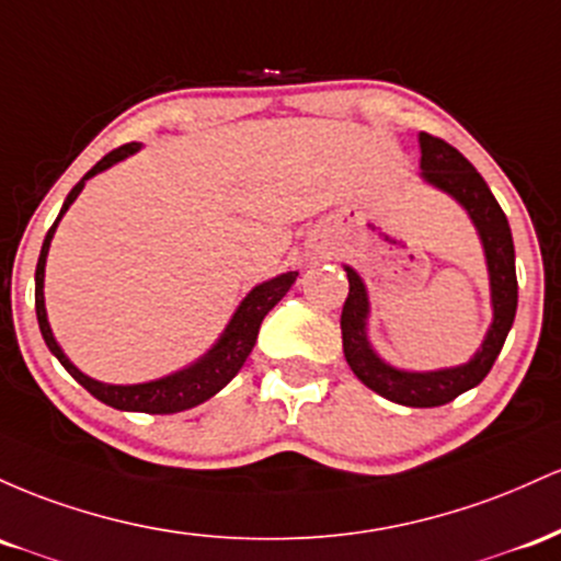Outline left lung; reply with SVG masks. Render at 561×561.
Listing matches in <instances>:
<instances>
[{"label": "left lung", "mask_w": 561, "mask_h": 561, "mask_svg": "<svg viewBox=\"0 0 561 561\" xmlns=\"http://www.w3.org/2000/svg\"><path fill=\"white\" fill-rule=\"evenodd\" d=\"M419 140L421 169H424L421 178L437 185L439 191L450 193L471 214L477 230H480L484 254H488L490 291H493V325L484 336L482 350L467 365L434 370V374L394 370L374 355L368 339H365L368 299H365L363 280L357 278L355 270L347 267L350 294L342 307V344L352 374L376 394L408 408H437L477 387L493 368L514 323V314H517V270H514L512 228H508V219L499 201L490 193L488 182L453 145L430 135V131H421Z\"/></svg>", "instance_id": "left-lung-1"}]
</instances>
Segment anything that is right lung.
Returning a JSON list of instances; mask_svg holds the SVG:
<instances>
[{"mask_svg":"<svg viewBox=\"0 0 561 561\" xmlns=\"http://www.w3.org/2000/svg\"><path fill=\"white\" fill-rule=\"evenodd\" d=\"M137 148H140L137 142H127V145H122V148L111 150V153L103 156V159L94 163L90 172H87L84 178L73 185V191L68 193V198H66V204H62L58 219H55L53 228L47 230V238H44V243H42L39 262H36V320H39V331H42L44 344H47L49 352L58 357V360L62 363V368H66L68 374H71L73 379H77L81 387L92 394V398H98L100 402H105V405H111V408H118V411L159 413V416H163V413L187 411V408H196V405H201V402L214 398V394H217L219 389H222L225 383H228L232 376L243 368V363H247V357L251 355V350H254V344H256V333H260L264 314L273 310V307L278 305L283 297H286V291L291 288V283L297 280L299 273L278 275V278L256 286L254 291L243 299V305L238 307V312L232 314L230 325L225 329L222 339L217 342V347H214L209 355L204 357V360L191 365V368L180 370V374L167 376V379H159V381L131 383V387L100 383V381L90 379V376L81 374L77 365L68 363V357L62 355L58 342H55L53 331H49L47 312H44V291H42L44 288V262H47L49 241H53L60 217L66 214L68 206L73 204V198L79 196L81 187H84V182L94 178L98 172H103V169H108L111 163L127 159V156L135 153Z\"/></svg>","mask_w":561,"mask_h":561,"instance_id":"add662e5","label":"right lung"}]
</instances>
